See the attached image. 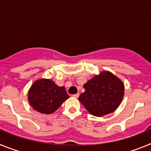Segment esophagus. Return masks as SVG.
<instances>
[{"instance_id": "1", "label": "esophagus", "mask_w": 151, "mask_h": 151, "mask_svg": "<svg viewBox=\"0 0 151 151\" xmlns=\"http://www.w3.org/2000/svg\"><path fill=\"white\" fill-rule=\"evenodd\" d=\"M73 97H76V98H78V97H79V94H78V93H77V94H73Z\"/></svg>"}]
</instances>
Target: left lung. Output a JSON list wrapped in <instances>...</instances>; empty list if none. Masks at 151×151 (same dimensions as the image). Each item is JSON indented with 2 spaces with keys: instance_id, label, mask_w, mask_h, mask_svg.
<instances>
[{
  "instance_id": "obj_1",
  "label": "left lung",
  "mask_w": 151,
  "mask_h": 151,
  "mask_svg": "<svg viewBox=\"0 0 151 151\" xmlns=\"http://www.w3.org/2000/svg\"><path fill=\"white\" fill-rule=\"evenodd\" d=\"M85 91L78 97L88 111L103 116L116 110L124 95V85L110 72H103L84 85Z\"/></svg>"
}]
</instances>
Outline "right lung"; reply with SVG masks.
Instances as JSON below:
<instances>
[{
  "instance_id": "1",
  "label": "right lung",
  "mask_w": 151,
  "mask_h": 151,
  "mask_svg": "<svg viewBox=\"0 0 151 151\" xmlns=\"http://www.w3.org/2000/svg\"><path fill=\"white\" fill-rule=\"evenodd\" d=\"M69 96L65 88L59 87L50 79L37 80L29 91V104L36 111L45 114L54 113Z\"/></svg>"
}]
</instances>
